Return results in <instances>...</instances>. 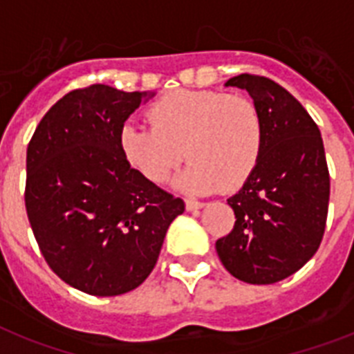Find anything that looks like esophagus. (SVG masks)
<instances>
[{
  "instance_id": "34e87169",
  "label": "esophagus",
  "mask_w": 354,
  "mask_h": 354,
  "mask_svg": "<svg viewBox=\"0 0 354 354\" xmlns=\"http://www.w3.org/2000/svg\"><path fill=\"white\" fill-rule=\"evenodd\" d=\"M205 203H201V201L198 200H185V209L189 210V212H192V210H198L201 209Z\"/></svg>"
}]
</instances>
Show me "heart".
Instances as JSON below:
<instances>
[{
    "instance_id": "obj_1",
    "label": "heart",
    "mask_w": 354,
    "mask_h": 354,
    "mask_svg": "<svg viewBox=\"0 0 354 354\" xmlns=\"http://www.w3.org/2000/svg\"><path fill=\"white\" fill-rule=\"evenodd\" d=\"M149 124L126 122L118 144L127 163L162 183L185 158L182 185L194 192L236 191L254 174L264 149L261 109L245 95L180 90L151 104Z\"/></svg>"
}]
</instances>
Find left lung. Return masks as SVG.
<instances>
[{
    "label": "left lung",
    "instance_id": "obj_1",
    "mask_svg": "<svg viewBox=\"0 0 354 354\" xmlns=\"http://www.w3.org/2000/svg\"><path fill=\"white\" fill-rule=\"evenodd\" d=\"M227 86L246 90L264 120V149L228 205L230 234L216 241L223 266L248 284H273L319 250L329 203V171L319 126L302 104L268 77L241 73Z\"/></svg>",
    "mask_w": 354,
    "mask_h": 354
}]
</instances>
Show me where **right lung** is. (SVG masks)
I'll return each instance as SVG.
<instances>
[{
    "label": "right lung",
    "instance_id": "obj_1",
    "mask_svg": "<svg viewBox=\"0 0 354 354\" xmlns=\"http://www.w3.org/2000/svg\"><path fill=\"white\" fill-rule=\"evenodd\" d=\"M145 93L91 84L66 93L26 149L25 207L44 261L70 286L122 295L153 272L172 219L185 210L133 169L120 151L124 122Z\"/></svg>",
    "mask_w": 354,
    "mask_h": 354
}]
</instances>
